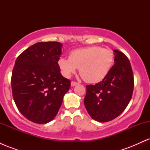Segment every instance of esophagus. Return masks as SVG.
I'll list each match as a JSON object with an SVG mask.
<instances>
[{"label": "esophagus", "instance_id": "34e87169", "mask_svg": "<svg viewBox=\"0 0 150 150\" xmlns=\"http://www.w3.org/2000/svg\"><path fill=\"white\" fill-rule=\"evenodd\" d=\"M78 85V83L76 82H71V86L72 87H74V86H76Z\"/></svg>", "mask_w": 150, "mask_h": 150}]
</instances>
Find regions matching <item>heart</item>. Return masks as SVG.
Masks as SVG:
<instances>
[{"label": "heart", "instance_id": "b5f03b06", "mask_svg": "<svg viewBox=\"0 0 150 150\" xmlns=\"http://www.w3.org/2000/svg\"><path fill=\"white\" fill-rule=\"evenodd\" d=\"M114 56L112 51L100 46H89L74 50L69 58L62 57L58 65L64 76L69 77L77 68L81 77L89 83L103 80L111 70Z\"/></svg>", "mask_w": 150, "mask_h": 150}]
</instances>
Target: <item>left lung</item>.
Returning <instances> with one entry per match:
<instances>
[{
	"label": "left lung",
	"mask_w": 150,
	"mask_h": 150,
	"mask_svg": "<svg viewBox=\"0 0 150 150\" xmlns=\"http://www.w3.org/2000/svg\"><path fill=\"white\" fill-rule=\"evenodd\" d=\"M114 63L106 77L94 85H87L84 104L94 120L108 122L125 110L134 88L133 73L128 57L113 50Z\"/></svg>",
	"instance_id": "8db88e82"
}]
</instances>
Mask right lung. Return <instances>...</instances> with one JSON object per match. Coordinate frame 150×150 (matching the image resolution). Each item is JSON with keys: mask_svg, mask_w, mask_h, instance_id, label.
Segmentation results:
<instances>
[{"mask_svg": "<svg viewBox=\"0 0 150 150\" xmlns=\"http://www.w3.org/2000/svg\"><path fill=\"white\" fill-rule=\"evenodd\" d=\"M63 45L38 42L17 58L11 77L13 97L28 120L44 124L56 117L70 80L62 76L58 61Z\"/></svg>", "mask_w": 150, "mask_h": 150, "instance_id": "obj_1", "label": "right lung"}]
</instances>
